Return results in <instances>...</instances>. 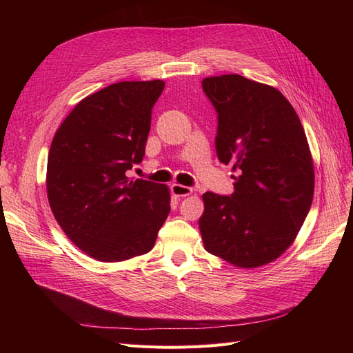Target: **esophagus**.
<instances>
[{"instance_id": "34e87169", "label": "esophagus", "mask_w": 353, "mask_h": 353, "mask_svg": "<svg viewBox=\"0 0 353 353\" xmlns=\"http://www.w3.org/2000/svg\"><path fill=\"white\" fill-rule=\"evenodd\" d=\"M170 190H172L174 196L176 197H187L190 194H193V188H190L187 185H181V184H172Z\"/></svg>"}]
</instances>
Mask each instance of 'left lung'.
Masks as SVG:
<instances>
[{
	"label": "left lung",
	"mask_w": 353,
	"mask_h": 353,
	"mask_svg": "<svg viewBox=\"0 0 353 353\" xmlns=\"http://www.w3.org/2000/svg\"><path fill=\"white\" fill-rule=\"evenodd\" d=\"M201 87L218 113V159L237 172L231 196L203 194V244L234 266L259 268L290 248L312 205L303 126L271 85L232 73L205 78Z\"/></svg>",
	"instance_id": "left-lung-1"
}]
</instances>
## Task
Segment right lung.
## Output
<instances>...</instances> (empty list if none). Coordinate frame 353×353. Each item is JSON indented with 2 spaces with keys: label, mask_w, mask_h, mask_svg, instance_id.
I'll list each match as a JSON object with an SVG mask.
<instances>
[{
  "label": "right lung",
  "mask_w": 353,
  "mask_h": 353,
  "mask_svg": "<svg viewBox=\"0 0 353 353\" xmlns=\"http://www.w3.org/2000/svg\"><path fill=\"white\" fill-rule=\"evenodd\" d=\"M163 88L160 79L112 83L74 105L52 138V215L69 240L97 261L150 252L169 215L168 185L126 176L144 157L152 109Z\"/></svg>",
  "instance_id": "add662e5"
}]
</instances>
